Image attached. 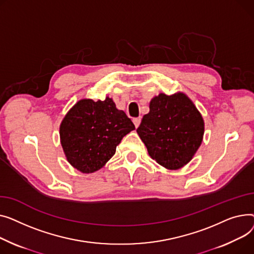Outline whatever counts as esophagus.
<instances>
[{"mask_svg": "<svg viewBox=\"0 0 254 254\" xmlns=\"http://www.w3.org/2000/svg\"><path fill=\"white\" fill-rule=\"evenodd\" d=\"M140 122H141V118H140V117H138V118H134V119H133V123H134V125H135V127H136V128L139 126Z\"/></svg>", "mask_w": 254, "mask_h": 254, "instance_id": "obj_1", "label": "esophagus"}]
</instances>
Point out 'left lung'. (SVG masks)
Returning a JSON list of instances; mask_svg holds the SVG:
<instances>
[{
  "mask_svg": "<svg viewBox=\"0 0 254 254\" xmlns=\"http://www.w3.org/2000/svg\"><path fill=\"white\" fill-rule=\"evenodd\" d=\"M137 133L148 155L160 165L178 169L190 161L199 148L204 122L193 103L183 93L159 94L150 103Z\"/></svg>",
  "mask_w": 254,
  "mask_h": 254,
  "instance_id": "left-lung-1",
  "label": "left lung"
}]
</instances>
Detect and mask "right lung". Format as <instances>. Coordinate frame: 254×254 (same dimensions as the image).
<instances>
[{
	"label": "right lung",
	"mask_w": 254,
	"mask_h": 254,
	"mask_svg": "<svg viewBox=\"0 0 254 254\" xmlns=\"http://www.w3.org/2000/svg\"><path fill=\"white\" fill-rule=\"evenodd\" d=\"M134 129L112 98L82 99L64 117L61 140L71 165L83 173H92L115 155L117 145Z\"/></svg>",
	"instance_id": "obj_1"
}]
</instances>
